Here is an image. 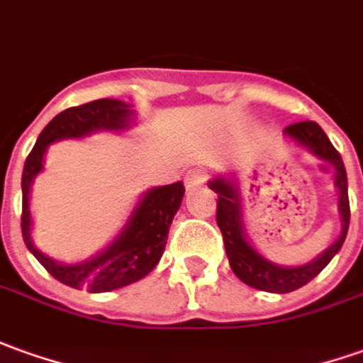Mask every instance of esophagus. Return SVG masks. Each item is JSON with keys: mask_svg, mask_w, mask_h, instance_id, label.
I'll return each mask as SVG.
<instances>
[{"mask_svg": "<svg viewBox=\"0 0 363 363\" xmlns=\"http://www.w3.org/2000/svg\"><path fill=\"white\" fill-rule=\"evenodd\" d=\"M206 184V172L201 169H189L186 176V187L187 189H196V187Z\"/></svg>", "mask_w": 363, "mask_h": 363, "instance_id": "34e87169", "label": "esophagus"}]
</instances>
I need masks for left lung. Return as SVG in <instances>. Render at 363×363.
Instances as JSON below:
<instances>
[{
	"label": "left lung",
	"mask_w": 363,
	"mask_h": 363,
	"mask_svg": "<svg viewBox=\"0 0 363 363\" xmlns=\"http://www.w3.org/2000/svg\"><path fill=\"white\" fill-rule=\"evenodd\" d=\"M284 138L289 144L308 150L312 156L334 167V186L338 189V213L342 219V231L336 237V241L312 261L298 264V267H284L267 259L259 249H255V245L249 239L243 219L241 189L233 174H225V176L217 174L207 182L209 189H213L217 194V225L223 235L225 251H227L231 271L237 274V279H241L245 284L253 286L257 291L277 292V294L296 291L306 282H311L342 249L350 225L346 167L338 150L332 146L324 130L320 128L316 122H296L284 128Z\"/></svg>",
	"instance_id": "8db88e82"
}]
</instances>
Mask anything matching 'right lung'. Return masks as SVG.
<instances>
[{
    "mask_svg": "<svg viewBox=\"0 0 363 363\" xmlns=\"http://www.w3.org/2000/svg\"><path fill=\"white\" fill-rule=\"evenodd\" d=\"M136 124V110L132 104L116 99H101L62 110L47 124L35 148L27 156L21 176L23 215L21 231L27 249L52 277L72 289H89L91 292H110L128 286L154 271L167 243L169 225L182 207L186 187L182 182L146 189L126 219L118 235L102 251L81 262H61L45 255L33 243L31 217V186L43 172L45 152L61 140H81L96 132H126Z\"/></svg>",
    "mask_w": 363,
    "mask_h": 363,
    "instance_id": "right-lung-1",
    "label": "right lung"
}]
</instances>
